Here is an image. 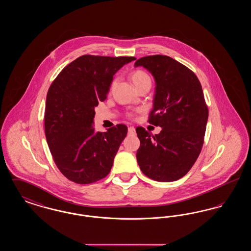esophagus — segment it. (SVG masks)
Wrapping results in <instances>:
<instances>
[{
    "mask_svg": "<svg viewBox=\"0 0 251 251\" xmlns=\"http://www.w3.org/2000/svg\"><path fill=\"white\" fill-rule=\"evenodd\" d=\"M128 132H129V134L133 135V134H135V129L133 127H129L128 128Z\"/></svg>",
    "mask_w": 251,
    "mask_h": 251,
    "instance_id": "1",
    "label": "esophagus"
}]
</instances>
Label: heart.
<instances>
[{
    "mask_svg": "<svg viewBox=\"0 0 251 251\" xmlns=\"http://www.w3.org/2000/svg\"><path fill=\"white\" fill-rule=\"evenodd\" d=\"M131 80L133 84L136 86V88L146 82H151L150 76L148 75V73H146L143 71H134L131 72Z\"/></svg>",
    "mask_w": 251,
    "mask_h": 251,
    "instance_id": "obj_1",
    "label": "heart"
}]
</instances>
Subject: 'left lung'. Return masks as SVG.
<instances>
[{"instance_id":"1","label":"left lung","mask_w":251,"mask_h":251,"mask_svg":"<svg viewBox=\"0 0 251 251\" xmlns=\"http://www.w3.org/2000/svg\"><path fill=\"white\" fill-rule=\"evenodd\" d=\"M134 67H143L155 80L149 122L162 128L155 135L136 128L140 140L137 163L151 179L177 180L191 169L201 151L209 115L201 84L194 72L167 55L142 57Z\"/></svg>"}]
</instances>
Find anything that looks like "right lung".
Returning <instances> with one entry per match:
<instances>
[{
  "instance_id": "right-lung-1",
  "label": "right lung",
  "mask_w": 251,
  "mask_h": 251,
  "mask_svg": "<svg viewBox=\"0 0 251 251\" xmlns=\"http://www.w3.org/2000/svg\"><path fill=\"white\" fill-rule=\"evenodd\" d=\"M134 59L83 55L65 67L50 84L45 134L55 165L70 180L88 184L109 174L128 128L118 124L104 132L96 131L95 107L106 100L113 76Z\"/></svg>"
}]
</instances>
